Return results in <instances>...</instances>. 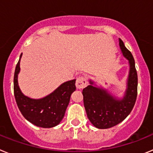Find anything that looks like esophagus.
Here are the masks:
<instances>
[{
	"mask_svg": "<svg viewBox=\"0 0 153 153\" xmlns=\"http://www.w3.org/2000/svg\"><path fill=\"white\" fill-rule=\"evenodd\" d=\"M87 86V79L83 76H79L76 81V86L77 89H83Z\"/></svg>",
	"mask_w": 153,
	"mask_h": 153,
	"instance_id": "1",
	"label": "esophagus"
}]
</instances>
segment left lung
Wrapping results in <instances>:
<instances>
[{"label": "left lung", "mask_w": 153, "mask_h": 153, "mask_svg": "<svg viewBox=\"0 0 153 153\" xmlns=\"http://www.w3.org/2000/svg\"><path fill=\"white\" fill-rule=\"evenodd\" d=\"M123 55L129 60V72L127 79V88L123 99L118 100L107 90L90 85L83 90V103L87 117L98 129H108L123 121L131 113L137 97L138 76L135 60L130 51L119 39Z\"/></svg>", "instance_id": "left-lung-1"}]
</instances>
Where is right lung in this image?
<instances>
[{
  "mask_svg": "<svg viewBox=\"0 0 153 153\" xmlns=\"http://www.w3.org/2000/svg\"><path fill=\"white\" fill-rule=\"evenodd\" d=\"M21 56L22 53L16 66L13 76V93L17 106L24 118L33 125L42 128L56 126L63 120L70 96L76 90V79L65 82L44 98H29L23 94L17 82Z\"/></svg>",
  "mask_w": 153,
  "mask_h": 153,
  "instance_id": "obj_1",
  "label": "right lung"
}]
</instances>
